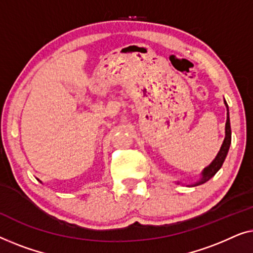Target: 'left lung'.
<instances>
[{
    "label": "left lung",
    "instance_id": "obj_1",
    "mask_svg": "<svg viewBox=\"0 0 253 253\" xmlns=\"http://www.w3.org/2000/svg\"><path fill=\"white\" fill-rule=\"evenodd\" d=\"M225 104L227 106V122H226V137H225V141H223L222 147H221V149H220L218 156H216L214 161L212 162L211 165H210L209 167H206V169L203 170V173H202L203 177L201 179V181H198L197 183H195V186H199V184L205 183L206 181H209L212 176H214L215 173L220 169V167L222 166L223 162H225L226 156H227V154H228L230 142H232V129H230L228 105H227L226 101H225Z\"/></svg>",
    "mask_w": 253,
    "mask_h": 253
}]
</instances>
